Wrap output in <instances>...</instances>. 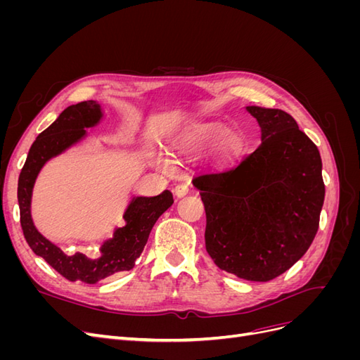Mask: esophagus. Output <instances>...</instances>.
Returning <instances> with one entry per match:
<instances>
[{
	"label": "esophagus",
	"instance_id": "esophagus-1",
	"mask_svg": "<svg viewBox=\"0 0 360 360\" xmlns=\"http://www.w3.org/2000/svg\"><path fill=\"white\" fill-rule=\"evenodd\" d=\"M188 192H189L188 184H177V186L174 188V193H176V197H179V198L184 197V195H188Z\"/></svg>",
	"mask_w": 360,
	"mask_h": 360
}]
</instances>
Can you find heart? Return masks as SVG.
<instances>
[{
    "mask_svg": "<svg viewBox=\"0 0 360 360\" xmlns=\"http://www.w3.org/2000/svg\"><path fill=\"white\" fill-rule=\"evenodd\" d=\"M225 130L226 127L222 123H202V124L195 126L191 130L188 134V141L195 147L209 146L214 143L216 139H219L225 134ZM234 144H236V135L226 134L224 139V148L231 150Z\"/></svg>",
    "mask_w": 360,
    "mask_h": 360,
    "instance_id": "heart-1",
    "label": "heart"
}]
</instances>
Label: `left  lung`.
I'll use <instances>...</instances> for the list:
<instances>
[{"instance_id":"1","label":"left lung","mask_w":360,"mask_h":360,"mask_svg":"<svg viewBox=\"0 0 360 360\" xmlns=\"http://www.w3.org/2000/svg\"><path fill=\"white\" fill-rule=\"evenodd\" d=\"M261 144L237 165L193 179L205 209V249L214 264L266 282L311 246L324 202L320 151L282 110L246 106Z\"/></svg>"}]
</instances>
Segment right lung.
Instances as JSON below:
<instances>
[{"mask_svg":"<svg viewBox=\"0 0 360 360\" xmlns=\"http://www.w3.org/2000/svg\"><path fill=\"white\" fill-rule=\"evenodd\" d=\"M102 118V106L96 101L66 108L32 143L18 180L20 226L32 252L41 257L66 279L82 281L86 284H96L97 281L117 271L132 269L148 240L151 228L174 202L169 191H163L156 197H134L123 213L126 224L115 228L112 237L103 242L97 258H89L81 252L64 254L57 245L39 233L31 217V197L40 169L52 158L81 143L86 136L85 129L97 126Z\"/></svg>","mask_w":360,"mask_h":360,"instance_id":"right-lung-1","label":"right lung"}]
</instances>
